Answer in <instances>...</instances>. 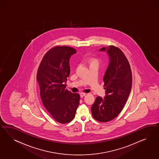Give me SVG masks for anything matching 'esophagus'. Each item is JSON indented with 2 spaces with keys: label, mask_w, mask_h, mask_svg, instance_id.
I'll use <instances>...</instances> for the list:
<instances>
[{
  "label": "esophagus",
  "mask_w": 159,
  "mask_h": 159,
  "mask_svg": "<svg viewBox=\"0 0 159 159\" xmlns=\"http://www.w3.org/2000/svg\"><path fill=\"white\" fill-rule=\"evenodd\" d=\"M86 93H81L80 94V97H83L85 96H86Z\"/></svg>",
  "instance_id": "34e87169"
}]
</instances>
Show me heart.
<instances>
[{"label": "heart", "instance_id": "b5f03b06", "mask_svg": "<svg viewBox=\"0 0 159 159\" xmlns=\"http://www.w3.org/2000/svg\"><path fill=\"white\" fill-rule=\"evenodd\" d=\"M88 62L90 63V65H97L99 64V61L97 58H90L88 59Z\"/></svg>", "mask_w": 159, "mask_h": 159}]
</instances>
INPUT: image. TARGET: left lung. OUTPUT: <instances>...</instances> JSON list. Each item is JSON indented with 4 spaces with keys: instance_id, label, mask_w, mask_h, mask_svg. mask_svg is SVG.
<instances>
[{
    "instance_id": "left-lung-1",
    "label": "left lung",
    "mask_w": 159,
    "mask_h": 159,
    "mask_svg": "<svg viewBox=\"0 0 159 159\" xmlns=\"http://www.w3.org/2000/svg\"><path fill=\"white\" fill-rule=\"evenodd\" d=\"M106 52L109 64L103 78L104 98L98 96L92 107L93 116L106 122L114 119L122 110L132 88V71L129 63L120 49L110 45L101 48Z\"/></svg>"
}]
</instances>
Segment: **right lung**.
I'll return each mask as SVG.
<instances>
[{"label": "right lung", "mask_w": 159, "mask_h": 159, "mask_svg": "<svg viewBox=\"0 0 159 159\" xmlns=\"http://www.w3.org/2000/svg\"><path fill=\"white\" fill-rule=\"evenodd\" d=\"M77 52L74 48L58 46L44 55L37 72V80L43 105L58 122L72 120L79 104L80 95L65 89L70 69L69 60Z\"/></svg>", "instance_id": "1"}]
</instances>
